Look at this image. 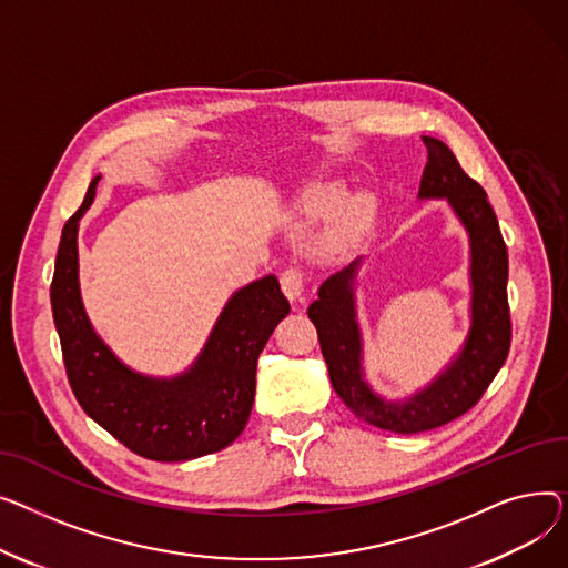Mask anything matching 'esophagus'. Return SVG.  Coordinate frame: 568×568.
<instances>
[{
    "instance_id": "34e87169",
    "label": "esophagus",
    "mask_w": 568,
    "mask_h": 568,
    "mask_svg": "<svg viewBox=\"0 0 568 568\" xmlns=\"http://www.w3.org/2000/svg\"><path fill=\"white\" fill-rule=\"evenodd\" d=\"M280 284H282V291H284V295L291 300H297L300 295H303V286H305V277H303V273L300 271H295V268H288V271H284L282 273V277H280Z\"/></svg>"
}]
</instances>
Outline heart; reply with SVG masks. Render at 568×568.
<instances>
[{
	"mask_svg": "<svg viewBox=\"0 0 568 568\" xmlns=\"http://www.w3.org/2000/svg\"><path fill=\"white\" fill-rule=\"evenodd\" d=\"M344 199L346 187L342 183L325 181L305 187L293 206L295 215L307 222H318L333 215L318 243L321 256L329 261L353 254L369 236L374 224V199L369 194H355L348 202Z\"/></svg>",
	"mask_w": 568,
	"mask_h": 568,
	"instance_id": "obj_1",
	"label": "heart"
}]
</instances>
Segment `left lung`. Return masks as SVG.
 Listing matches in <instances>:
<instances>
[{
  "label": "left lung",
  "mask_w": 568,
  "mask_h": 568,
  "mask_svg": "<svg viewBox=\"0 0 568 568\" xmlns=\"http://www.w3.org/2000/svg\"><path fill=\"white\" fill-rule=\"evenodd\" d=\"M428 160L419 199H445L470 239V329L458 353L426 387L385 398L364 376V344L355 282L362 258L327 277L307 314L316 325L329 381L342 402L366 424L392 433H422L468 413L488 389L509 353V256L484 187L460 170L449 146L422 138Z\"/></svg>",
  "instance_id": "left-lung-1"
}]
</instances>
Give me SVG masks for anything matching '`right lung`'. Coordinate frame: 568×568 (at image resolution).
Here are the masks:
<instances>
[{
    "instance_id": "obj_1",
    "label": "right lung",
    "mask_w": 568,
    "mask_h": 568,
    "mask_svg": "<svg viewBox=\"0 0 568 568\" xmlns=\"http://www.w3.org/2000/svg\"><path fill=\"white\" fill-rule=\"evenodd\" d=\"M100 176L78 213L63 224L50 286L65 374L82 410L151 460L174 463L220 452L236 440L252 413L256 362L273 329L291 312L275 275L233 293L185 372L146 376L116 357L93 329L80 293L78 231Z\"/></svg>"
}]
</instances>
